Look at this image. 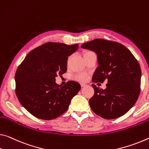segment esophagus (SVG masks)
Returning a JSON list of instances; mask_svg holds the SVG:
<instances>
[{
  "instance_id": "34e87169",
  "label": "esophagus",
  "mask_w": 149,
  "mask_h": 149,
  "mask_svg": "<svg viewBox=\"0 0 149 149\" xmlns=\"http://www.w3.org/2000/svg\"><path fill=\"white\" fill-rule=\"evenodd\" d=\"M87 86V84L81 83V87H85V86Z\"/></svg>"
}]
</instances>
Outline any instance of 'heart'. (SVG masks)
Wrapping results in <instances>:
<instances>
[{"mask_svg": "<svg viewBox=\"0 0 149 149\" xmlns=\"http://www.w3.org/2000/svg\"><path fill=\"white\" fill-rule=\"evenodd\" d=\"M74 79L80 82H85L88 79V75L86 73H80L75 75Z\"/></svg>", "mask_w": 149, "mask_h": 149, "instance_id": "obj_1", "label": "heart"}]
</instances>
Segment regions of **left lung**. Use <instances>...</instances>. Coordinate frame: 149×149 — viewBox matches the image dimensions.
<instances>
[{
    "instance_id": "8db88e82",
    "label": "left lung",
    "mask_w": 149,
    "mask_h": 149,
    "mask_svg": "<svg viewBox=\"0 0 149 149\" xmlns=\"http://www.w3.org/2000/svg\"><path fill=\"white\" fill-rule=\"evenodd\" d=\"M81 47L97 54L98 66L92 81H107L105 89L92 84L95 93L89 100L92 111L106 119L123 116L134 105L140 93L141 70L137 60L118 42L98 38Z\"/></svg>"
}]
</instances>
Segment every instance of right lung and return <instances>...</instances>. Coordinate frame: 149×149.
I'll return each mask as SVG.
<instances>
[{
    "mask_svg": "<svg viewBox=\"0 0 149 149\" xmlns=\"http://www.w3.org/2000/svg\"><path fill=\"white\" fill-rule=\"evenodd\" d=\"M77 49L78 44L48 42L30 52L18 66L15 74L16 96L34 117L51 120L68 110L81 86L70 81L62 86L56 83V77L66 72L68 56Z\"/></svg>",
    "mask_w": 149,
    "mask_h": 149,
    "instance_id": "1",
    "label": "right lung"
}]
</instances>
